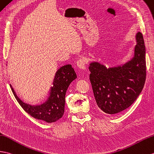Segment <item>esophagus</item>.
I'll return each instance as SVG.
<instances>
[{
    "instance_id": "1",
    "label": "esophagus",
    "mask_w": 154,
    "mask_h": 154,
    "mask_svg": "<svg viewBox=\"0 0 154 154\" xmlns=\"http://www.w3.org/2000/svg\"><path fill=\"white\" fill-rule=\"evenodd\" d=\"M85 65H86V62L85 59L80 58L77 61V66L79 68H80L81 69H85L86 68Z\"/></svg>"
}]
</instances>
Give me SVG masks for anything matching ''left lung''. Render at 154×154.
I'll return each mask as SVG.
<instances>
[{
    "label": "left lung",
    "instance_id": "left-lung-1",
    "mask_svg": "<svg viewBox=\"0 0 154 154\" xmlns=\"http://www.w3.org/2000/svg\"><path fill=\"white\" fill-rule=\"evenodd\" d=\"M137 43L134 57L122 66L107 67L98 62L90 63V81L96 103L108 114L126 109L137 100L146 81V48L140 32L136 35Z\"/></svg>",
    "mask_w": 154,
    "mask_h": 154
}]
</instances>
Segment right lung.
<instances>
[{
  "label": "right lung",
  "instance_id": "right-lung-1",
  "mask_svg": "<svg viewBox=\"0 0 154 154\" xmlns=\"http://www.w3.org/2000/svg\"><path fill=\"white\" fill-rule=\"evenodd\" d=\"M76 78L75 71L70 64L61 67L56 71L53 87L51 88L47 100L41 105L37 106H31L21 101L17 97L11 85H10L17 102L28 114L37 119L53 123L63 116L66 91L70 83Z\"/></svg>",
  "mask_w": 154,
  "mask_h": 154
}]
</instances>
